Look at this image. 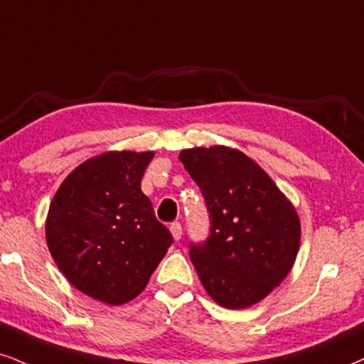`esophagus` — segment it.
Wrapping results in <instances>:
<instances>
[{"instance_id":"1","label":"esophagus","mask_w":364,"mask_h":364,"mask_svg":"<svg viewBox=\"0 0 364 364\" xmlns=\"http://www.w3.org/2000/svg\"><path fill=\"white\" fill-rule=\"evenodd\" d=\"M170 232H172V236L175 240H181L182 237V224L181 223H172L170 224Z\"/></svg>"}]
</instances>
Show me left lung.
Here are the masks:
<instances>
[{
	"label": "left lung",
	"instance_id": "obj_1",
	"mask_svg": "<svg viewBox=\"0 0 364 364\" xmlns=\"http://www.w3.org/2000/svg\"><path fill=\"white\" fill-rule=\"evenodd\" d=\"M178 160L203 192L210 219L209 236L189 243L197 275L219 306H253L282 284L297 257L294 205L263 168L232 148H191Z\"/></svg>",
	"mask_w": 364,
	"mask_h": 364
}]
</instances>
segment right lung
Here are the masks:
<instances>
[{
  "instance_id": "1",
  "label": "right lung",
  "mask_w": 364,
  "mask_h": 364,
  "mask_svg": "<svg viewBox=\"0 0 364 364\" xmlns=\"http://www.w3.org/2000/svg\"><path fill=\"white\" fill-rule=\"evenodd\" d=\"M154 151H107L73 170L48 208L47 245L75 289L109 306L133 300L173 237L141 192Z\"/></svg>"
}]
</instances>
